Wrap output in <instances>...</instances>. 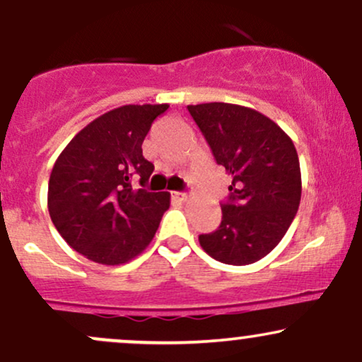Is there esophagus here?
<instances>
[{
    "label": "esophagus",
    "mask_w": 362,
    "mask_h": 362,
    "mask_svg": "<svg viewBox=\"0 0 362 362\" xmlns=\"http://www.w3.org/2000/svg\"><path fill=\"white\" fill-rule=\"evenodd\" d=\"M172 197L175 199V201H178V202H184V201H187V194H184V192H173V194H172Z\"/></svg>",
    "instance_id": "obj_1"
}]
</instances>
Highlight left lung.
I'll use <instances>...</instances> for the list:
<instances>
[{
    "label": "left lung",
    "mask_w": 362,
    "mask_h": 362,
    "mask_svg": "<svg viewBox=\"0 0 362 362\" xmlns=\"http://www.w3.org/2000/svg\"><path fill=\"white\" fill-rule=\"evenodd\" d=\"M187 109L216 163L231 177L221 224L199 236L202 250L230 265L264 259L289 230L300 207L301 170L293 141L250 107L211 102Z\"/></svg>",
    "instance_id": "left-lung-1"
}]
</instances>
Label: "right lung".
<instances>
[{
	"instance_id": "1",
	"label": "right lung",
	"mask_w": 362,
	"mask_h": 362,
	"mask_svg": "<svg viewBox=\"0 0 362 362\" xmlns=\"http://www.w3.org/2000/svg\"><path fill=\"white\" fill-rule=\"evenodd\" d=\"M168 103L122 105L91 120L61 151L49 178L47 207L66 243L102 265L136 259L151 243L170 192L134 190L153 173L143 141Z\"/></svg>"
}]
</instances>
